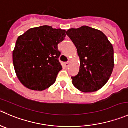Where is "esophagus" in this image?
Here are the masks:
<instances>
[{
	"label": "esophagus",
	"instance_id": "obj_1",
	"mask_svg": "<svg viewBox=\"0 0 128 128\" xmlns=\"http://www.w3.org/2000/svg\"><path fill=\"white\" fill-rule=\"evenodd\" d=\"M70 61H68L67 62L65 63V66L66 67V68H68V67H69V66L70 65Z\"/></svg>",
	"mask_w": 128,
	"mask_h": 128
}]
</instances>
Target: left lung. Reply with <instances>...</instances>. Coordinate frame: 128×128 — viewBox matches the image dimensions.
Listing matches in <instances>:
<instances>
[{
  "label": "left lung",
  "mask_w": 128,
  "mask_h": 128,
  "mask_svg": "<svg viewBox=\"0 0 128 128\" xmlns=\"http://www.w3.org/2000/svg\"><path fill=\"white\" fill-rule=\"evenodd\" d=\"M66 34L76 47L80 59L79 73L72 84L83 92L97 91L107 83L114 69V49L106 36L96 28L82 26Z\"/></svg>",
  "instance_id": "obj_1"
}]
</instances>
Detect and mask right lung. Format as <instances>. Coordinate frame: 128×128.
Here are the masks:
<instances>
[{
    "label": "right lung",
    "mask_w": 128,
    "mask_h": 128,
    "mask_svg": "<svg viewBox=\"0 0 128 128\" xmlns=\"http://www.w3.org/2000/svg\"><path fill=\"white\" fill-rule=\"evenodd\" d=\"M65 37V30L48 26L31 28L18 36L12 58L16 75L25 87L41 91L55 82L62 69L58 45Z\"/></svg>",
    "instance_id": "obj_1"
}]
</instances>
